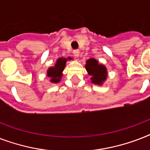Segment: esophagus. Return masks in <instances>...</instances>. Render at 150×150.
Listing matches in <instances>:
<instances>
[{"label":"esophagus","mask_w":150,"mask_h":150,"mask_svg":"<svg viewBox=\"0 0 150 150\" xmlns=\"http://www.w3.org/2000/svg\"><path fill=\"white\" fill-rule=\"evenodd\" d=\"M73 54H74V56H75V57H79V50H75L73 51Z\"/></svg>","instance_id":"esophagus-1"}]
</instances>
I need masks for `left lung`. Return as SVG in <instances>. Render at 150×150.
<instances>
[{
	"label": "left lung",
	"instance_id": "obj_1",
	"mask_svg": "<svg viewBox=\"0 0 150 150\" xmlns=\"http://www.w3.org/2000/svg\"><path fill=\"white\" fill-rule=\"evenodd\" d=\"M86 69L89 75H91L92 83L96 85H102L103 82L107 79V71L104 65L99 64L96 59L90 58L86 61Z\"/></svg>",
	"mask_w": 150,
	"mask_h": 150
}]
</instances>
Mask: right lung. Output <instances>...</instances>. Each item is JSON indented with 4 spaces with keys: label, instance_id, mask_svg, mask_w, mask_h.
I'll list each match as a JSON object with an SVG mask.
<instances>
[{
    "label": "right lung",
    "instance_id": "1",
    "mask_svg": "<svg viewBox=\"0 0 150 150\" xmlns=\"http://www.w3.org/2000/svg\"><path fill=\"white\" fill-rule=\"evenodd\" d=\"M71 57L64 58L60 57L56 61V64L54 67H51L47 70V76L50 78V82L53 83H57L61 81L62 77V71L66 65V62L68 60H71Z\"/></svg>",
    "mask_w": 150,
    "mask_h": 150
}]
</instances>
